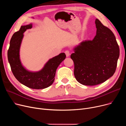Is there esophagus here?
<instances>
[{
    "instance_id": "esophagus-1",
    "label": "esophagus",
    "mask_w": 126,
    "mask_h": 126,
    "mask_svg": "<svg viewBox=\"0 0 126 126\" xmlns=\"http://www.w3.org/2000/svg\"><path fill=\"white\" fill-rule=\"evenodd\" d=\"M65 53L66 56L67 57H68L70 56V52H69V51L68 50H66L65 51Z\"/></svg>"
}]
</instances>
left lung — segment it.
I'll list each match as a JSON object with an SVG mask.
<instances>
[{"mask_svg": "<svg viewBox=\"0 0 126 126\" xmlns=\"http://www.w3.org/2000/svg\"><path fill=\"white\" fill-rule=\"evenodd\" d=\"M95 23L96 34L94 39L81 42L70 56L75 65V77L84 85H96L107 80L114 74L120 56L113 33L98 19Z\"/></svg>", "mask_w": 126, "mask_h": 126, "instance_id": "8db88e82", "label": "left lung"}]
</instances>
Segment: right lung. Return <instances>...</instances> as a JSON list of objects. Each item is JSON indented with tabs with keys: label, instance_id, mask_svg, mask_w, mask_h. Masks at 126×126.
<instances>
[{
	"label": "right lung",
	"instance_id": "add662e5",
	"mask_svg": "<svg viewBox=\"0 0 126 126\" xmlns=\"http://www.w3.org/2000/svg\"><path fill=\"white\" fill-rule=\"evenodd\" d=\"M32 28V23L22 25L19 31L13 34L8 51V61L13 75L20 83L32 89H41L50 86L54 82L56 70L66 55L62 52L50 59L40 71L32 72L26 69L20 59L19 51L23 33Z\"/></svg>",
	"mask_w": 126,
	"mask_h": 126
}]
</instances>
